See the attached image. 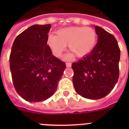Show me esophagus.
Segmentation results:
<instances>
[{
	"label": "esophagus",
	"instance_id": "1",
	"mask_svg": "<svg viewBox=\"0 0 129 129\" xmlns=\"http://www.w3.org/2000/svg\"><path fill=\"white\" fill-rule=\"evenodd\" d=\"M66 65H67V67H68V68H70V67H71L72 64L70 63V62H67V63H66Z\"/></svg>",
	"mask_w": 129,
	"mask_h": 129
}]
</instances>
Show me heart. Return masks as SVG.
<instances>
[{
    "instance_id": "1",
    "label": "heart",
    "mask_w": 129,
    "mask_h": 129,
    "mask_svg": "<svg viewBox=\"0 0 129 129\" xmlns=\"http://www.w3.org/2000/svg\"><path fill=\"white\" fill-rule=\"evenodd\" d=\"M57 35H49L47 44L56 57H61L68 45L69 50L77 57H83L90 53L97 43L96 31L90 27L72 26L60 29ZM72 53L67 55L66 59L72 57Z\"/></svg>"
}]
</instances>
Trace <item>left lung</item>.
I'll list each match as a JSON object with an SVG mask.
<instances>
[{"mask_svg": "<svg viewBox=\"0 0 129 129\" xmlns=\"http://www.w3.org/2000/svg\"><path fill=\"white\" fill-rule=\"evenodd\" d=\"M98 35L93 50L74 62L72 81L76 92L85 98L99 100L112 90L119 78L120 49L113 35L94 27Z\"/></svg>", "mask_w": 129, "mask_h": 129, "instance_id": "8db88e82", "label": "left lung"}]
</instances>
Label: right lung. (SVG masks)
Returning <instances> with one entry per match:
<instances>
[{
  "mask_svg": "<svg viewBox=\"0 0 129 129\" xmlns=\"http://www.w3.org/2000/svg\"><path fill=\"white\" fill-rule=\"evenodd\" d=\"M50 24L33 25L16 37L10 67L16 92L29 102L47 100L57 90L65 62L52 54L47 44Z\"/></svg>",
  "mask_w": 129,
  "mask_h": 129,
  "instance_id": "1",
  "label": "right lung"
}]
</instances>
